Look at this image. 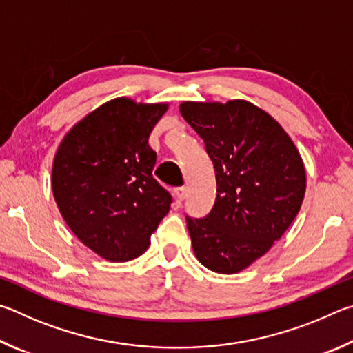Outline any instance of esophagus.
I'll use <instances>...</instances> for the list:
<instances>
[{
	"label": "esophagus",
	"instance_id": "esophagus-1",
	"mask_svg": "<svg viewBox=\"0 0 353 353\" xmlns=\"http://www.w3.org/2000/svg\"><path fill=\"white\" fill-rule=\"evenodd\" d=\"M175 196H176V199L180 200V201H183V200L188 196V189L184 188V186H183V188H176V189H175Z\"/></svg>",
	"mask_w": 353,
	"mask_h": 353
}]
</instances>
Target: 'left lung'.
I'll return each instance as SVG.
<instances>
[{
    "label": "left lung",
    "mask_w": 353,
    "mask_h": 353,
    "mask_svg": "<svg viewBox=\"0 0 353 353\" xmlns=\"http://www.w3.org/2000/svg\"><path fill=\"white\" fill-rule=\"evenodd\" d=\"M180 111L205 141L217 180L211 212L186 215L194 252L215 273H239L293 223L305 194L304 163L279 123L250 102H184Z\"/></svg>",
    "instance_id": "8db88e82"
}]
</instances>
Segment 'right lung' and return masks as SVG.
Returning a JSON list of instances; mask_svg holds the SVG:
<instances>
[{
	"instance_id": "add662e5",
	"label": "right lung",
	"mask_w": 353,
	"mask_h": 353,
	"mask_svg": "<svg viewBox=\"0 0 353 353\" xmlns=\"http://www.w3.org/2000/svg\"><path fill=\"white\" fill-rule=\"evenodd\" d=\"M165 103L114 99L65 136L52 165L61 217L83 245L110 262L136 259L169 212L172 195L154 180L148 145Z\"/></svg>"
}]
</instances>
